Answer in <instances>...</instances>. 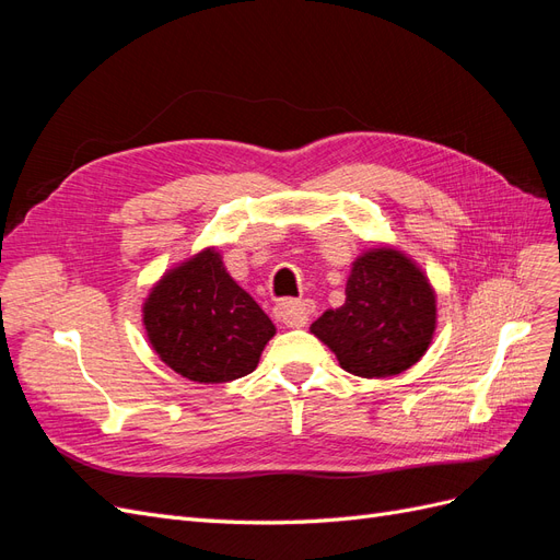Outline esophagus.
<instances>
[{
	"label": "esophagus",
	"mask_w": 560,
	"mask_h": 560,
	"mask_svg": "<svg viewBox=\"0 0 560 560\" xmlns=\"http://www.w3.org/2000/svg\"><path fill=\"white\" fill-rule=\"evenodd\" d=\"M315 306L311 301H280L273 308L276 319L287 327H306Z\"/></svg>",
	"instance_id": "1"
}]
</instances>
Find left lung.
I'll return each instance as SVG.
<instances>
[{"label": "left lung", "instance_id": "8db88e82", "mask_svg": "<svg viewBox=\"0 0 560 560\" xmlns=\"http://www.w3.org/2000/svg\"><path fill=\"white\" fill-rule=\"evenodd\" d=\"M436 329V294L422 268L404 252L378 245L352 261L346 303L317 317L311 331L341 369L387 378L428 352Z\"/></svg>", "mask_w": 560, "mask_h": 560}]
</instances>
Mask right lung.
<instances>
[{"label": "right lung", "instance_id": "1", "mask_svg": "<svg viewBox=\"0 0 560 560\" xmlns=\"http://www.w3.org/2000/svg\"><path fill=\"white\" fill-rule=\"evenodd\" d=\"M159 358L194 383H229L252 374L276 325L235 282L217 247L165 270L142 306Z\"/></svg>", "mask_w": 560, "mask_h": 560}]
</instances>
